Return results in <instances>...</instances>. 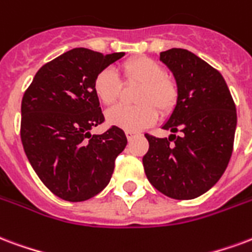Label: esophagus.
Wrapping results in <instances>:
<instances>
[{"instance_id": "obj_1", "label": "esophagus", "mask_w": 252, "mask_h": 252, "mask_svg": "<svg viewBox=\"0 0 252 252\" xmlns=\"http://www.w3.org/2000/svg\"><path fill=\"white\" fill-rule=\"evenodd\" d=\"M126 139H128V140H132V139H133V137L136 136V132L126 131Z\"/></svg>"}]
</instances>
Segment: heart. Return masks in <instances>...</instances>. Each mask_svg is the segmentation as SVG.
I'll return each instance as SVG.
<instances>
[{
    "label": "heart",
    "mask_w": 252,
    "mask_h": 252,
    "mask_svg": "<svg viewBox=\"0 0 252 252\" xmlns=\"http://www.w3.org/2000/svg\"><path fill=\"white\" fill-rule=\"evenodd\" d=\"M126 81L141 84L136 93V107L116 105L107 112V123L126 131H140L158 119V108L167 113L173 108L178 91L176 85L165 76V70L156 61L147 57L129 60L123 66ZM93 91L96 97L105 105L116 101L120 93V81L116 72L111 68L101 70L93 81Z\"/></svg>",
    "instance_id": "1"
}]
</instances>
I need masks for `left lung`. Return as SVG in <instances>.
<instances>
[{"instance_id": "8db88e82", "label": "left lung", "mask_w": 252, "mask_h": 252, "mask_svg": "<svg viewBox=\"0 0 252 252\" xmlns=\"http://www.w3.org/2000/svg\"><path fill=\"white\" fill-rule=\"evenodd\" d=\"M160 61L173 74L178 97L161 128L168 137L145 135L143 158L150 183L165 196L189 200L211 189L227 168L236 129V108L223 76L192 52L172 48ZM180 136L173 135L177 129Z\"/></svg>"}]
</instances>
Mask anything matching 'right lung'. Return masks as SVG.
<instances>
[{
	"mask_svg": "<svg viewBox=\"0 0 252 252\" xmlns=\"http://www.w3.org/2000/svg\"><path fill=\"white\" fill-rule=\"evenodd\" d=\"M124 55L68 50L38 69L22 97L21 140L28 160L41 182L66 202L101 192L128 143L119 126L91 133L104 121L93 81Z\"/></svg>",
	"mask_w": 252,
	"mask_h": 252,
	"instance_id": "obj_1",
	"label": "right lung"
}]
</instances>
